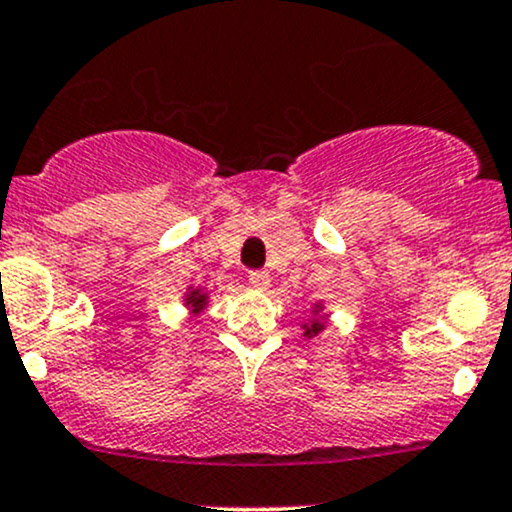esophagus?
I'll use <instances>...</instances> for the list:
<instances>
[{"instance_id":"esophagus-1","label":"esophagus","mask_w":512,"mask_h":512,"mask_svg":"<svg viewBox=\"0 0 512 512\" xmlns=\"http://www.w3.org/2000/svg\"><path fill=\"white\" fill-rule=\"evenodd\" d=\"M250 284L257 286V289H265L269 284V272H265V269H255V272H250Z\"/></svg>"}]
</instances>
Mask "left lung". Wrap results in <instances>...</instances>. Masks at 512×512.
<instances>
[{
  "instance_id": "8db88e82",
  "label": "left lung",
  "mask_w": 512,
  "mask_h": 512,
  "mask_svg": "<svg viewBox=\"0 0 512 512\" xmlns=\"http://www.w3.org/2000/svg\"><path fill=\"white\" fill-rule=\"evenodd\" d=\"M318 308H320V306H316V318H313V320H311V323H306V325H303V330H306V333H303V335H306V338H313V335H318V333H320V330H323V328H325L323 318H320V316H318Z\"/></svg>"
}]
</instances>
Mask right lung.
Segmentation results:
<instances>
[{
    "label": "right lung",
    "instance_id": "1",
    "mask_svg": "<svg viewBox=\"0 0 512 512\" xmlns=\"http://www.w3.org/2000/svg\"><path fill=\"white\" fill-rule=\"evenodd\" d=\"M206 299H209V296H206L201 289H189L187 291V299H184V301H187V306L192 308L194 313H199V311H204Z\"/></svg>",
    "mask_w": 512,
    "mask_h": 512
}]
</instances>
